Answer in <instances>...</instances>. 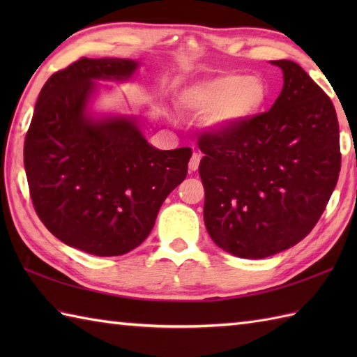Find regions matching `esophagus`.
Returning <instances> with one entry per match:
<instances>
[{"mask_svg": "<svg viewBox=\"0 0 357 357\" xmlns=\"http://www.w3.org/2000/svg\"><path fill=\"white\" fill-rule=\"evenodd\" d=\"M199 162H201V153H198V151H195V153L190 158V162H188V170H190V172L198 170Z\"/></svg>", "mask_w": 357, "mask_h": 357, "instance_id": "esophagus-1", "label": "esophagus"}]
</instances>
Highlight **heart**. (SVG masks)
Instances as JSON below:
<instances>
[{"label":"heart","instance_id":"heart-1","mask_svg":"<svg viewBox=\"0 0 357 357\" xmlns=\"http://www.w3.org/2000/svg\"><path fill=\"white\" fill-rule=\"evenodd\" d=\"M270 89L261 77L225 73L202 81L187 93L195 109L213 113L211 123L218 127H233L256 118L268 102Z\"/></svg>","mask_w":357,"mask_h":357}]
</instances>
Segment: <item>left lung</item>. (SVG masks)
Instances as JSON below:
<instances>
[{
	"instance_id": "1",
	"label": "left lung",
	"mask_w": 357,
	"mask_h": 357,
	"mask_svg": "<svg viewBox=\"0 0 357 357\" xmlns=\"http://www.w3.org/2000/svg\"><path fill=\"white\" fill-rule=\"evenodd\" d=\"M284 87L268 112L202 133L204 222L218 247L262 259L304 239L340 172L339 123L328 95L299 64L271 61Z\"/></svg>"
}]
</instances>
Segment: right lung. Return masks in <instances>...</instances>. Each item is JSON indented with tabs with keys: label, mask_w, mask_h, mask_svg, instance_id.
I'll return each mask as SVG.
<instances>
[{
	"label": "right lung",
	"mask_w": 357,
	"mask_h": 357,
	"mask_svg": "<svg viewBox=\"0 0 357 357\" xmlns=\"http://www.w3.org/2000/svg\"><path fill=\"white\" fill-rule=\"evenodd\" d=\"M138 63L79 58L45 81L24 141V169L38 218L64 244L121 256L142 244L164 199L187 176L190 147L158 150L135 118L95 121V79H127Z\"/></svg>",
	"instance_id": "right-lung-1"
}]
</instances>
